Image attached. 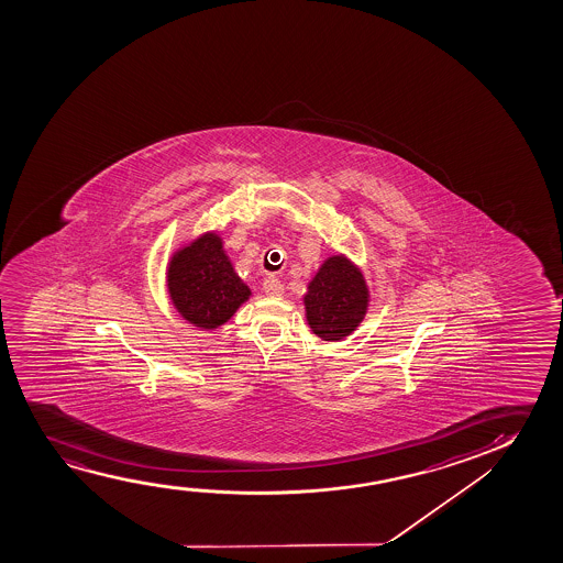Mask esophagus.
<instances>
[{"instance_id":"34e87169","label":"esophagus","mask_w":563,"mask_h":563,"mask_svg":"<svg viewBox=\"0 0 563 563\" xmlns=\"http://www.w3.org/2000/svg\"><path fill=\"white\" fill-rule=\"evenodd\" d=\"M263 292L267 294V296H283L285 286H283V283L277 277L271 275V277L263 280Z\"/></svg>"}]
</instances>
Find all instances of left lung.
Masks as SVG:
<instances>
[{
	"mask_svg": "<svg viewBox=\"0 0 563 563\" xmlns=\"http://www.w3.org/2000/svg\"><path fill=\"white\" fill-rule=\"evenodd\" d=\"M303 306L313 334L339 342L362 323L369 308V288L346 255H331L309 280Z\"/></svg>",
	"mask_w": 563,
	"mask_h": 563,
	"instance_id": "obj_1",
	"label": "left lung"
}]
</instances>
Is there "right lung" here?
Here are the masks:
<instances>
[{"label": "right lung", "instance_id": "obj_1", "mask_svg": "<svg viewBox=\"0 0 563 563\" xmlns=\"http://www.w3.org/2000/svg\"><path fill=\"white\" fill-rule=\"evenodd\" d=\"M167 290L180 317L206 331L227 323L252 296L217 232H206L178 247L167 267Z\"/></svg>", "mask_w": 563, "mask_h": 563}]
</instances>
